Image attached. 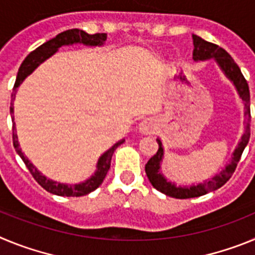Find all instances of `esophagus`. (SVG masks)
<instances>
[{
    "label": "esophagus",
    "mask_w": 255,
    "mask_h": 255,
    "mask_svg": "<svg viewBox=\"0 0 255 255\" xmlns=\"http://www.w3.org/2000/svg\"><path fill=\"white\" fill-rule=\"evenodd\" d=\"M157 123H155L154 119H145V120L141 121L139 124V131L141 134H145V135H150V134H154L155 130H157Z\"/></svg>",
    "instance_id": "1"
}]
</instances>
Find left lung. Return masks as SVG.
I'll use <instances>...</instances> for the list:
<instances>
[{
	"instance_id": "obj_1",
	"label": "left lung",
	"mask_w": 255,
	"mask_h": 255,
	"mask_svg": "<svg viewBox=\"0 0 255 255\" xmlns=\"http://www.w3.org/2000/svg\"><path fill=\"white\" fill-rule=\"evenodd\" d=\"M193 43H194V51H193V58L195 61L198 60H208V58H215L217 61V64L222 69L227 78L234 82L236 89H238L239 96L242 97V100L245 103V115H247V129H245L244 135H243L242 141L239 143L238 148L234 152V157L231 159V163L227 164L226 168L224 171H221L218 175L215 177H212L209 181L199 184V185H193L190 188H181L171 184L170 181L164 179L163 175L159 171V164L162 162V157H163V148H162L161 140H157L158 143V150L153 155L152 158L147 162L145 164V173H147L148 179H149L150 184L153 188L157 189L158 191L163 193V194L168 195V197L177 198V199H188V198H195L204 195L209 191H215L220 189L221 186H224L230 177L233 176L234 171H235L236 166H238L239 161L242 158V154L244 152L245 147H247L249 138H251V128H249V123L252 120L251 116V93H249V85L247 83V79L242 74V70L238 66L234 58L225 51L224 48L218 47L217 44L207 42V40L202 39L198 35H193Z\"/></svg>"
}]
</instances>
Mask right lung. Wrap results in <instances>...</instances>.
I'll use <instances>...</instances> for the list:
<instances>
[{
	"instance_id": "obj_1",
	"label": "right lung",
	"mask_w": 255,
	"mask_h": 255,
	"mask_svg": "<svg viewBox=\"0 0 255 255\" xmlns=\"http://www.w3.org/2000/svg\"><path fill=\"white\" fill-rule=\"evenodd\" d=\"M107 39V34L106 33H96V34H88L85 31L80 30V29H69V30H65L60 34L56 35L55 38L49 39L48 42L43 43L42 46H39L38 48H35L34 51L30 52L28 56L25 57V60L22 61L21 66H20L19 71H17L16 82L13 85L12 94H11V98L12 101L15 100V94H16V89L20 84L22 83V80L34 71L38 67V65H40L44 60H47L48 57H51L61 46H65V44H73V43H83L87 44V46H101V44L105 43V40ZM10 114H13V105L10 106ZM12 123H13V115H12ZM15 123L12 124V143L13 148L17 152V154L21 157V159L25 163L26 168L29 170V172L31 173V176L34 177L35 181L39 184L44 190L49 191L52 194L60 195V197H83V195H87L92 191L96 190L98 186L101 185L105 180L106 175H107L108 170H110V166H111V158L114 152L116 150V148L119 145L125 141V139L117 141L114 147L110 148L105 154L101 155V158L98 159V163H97V171L91 179H88L85 182L82 184H75V185H66V184H60V182L52 181V180L47 179L46 176H43L37 168L33 166V164L29 162V159L26 158L24 153L21 152L19 147V141H17V135L15 131Z\"/></svg>"
}]
</instances>
